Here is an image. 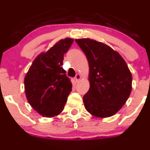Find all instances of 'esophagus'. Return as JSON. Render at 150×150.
Wrapping results in <instances>:
<instances>
[{
	"instance_id": "1",
	"label": "esophagus",
	"mask_w": 150,
	"mask_h": 150,
	"mask_svg": "<svg viewBox=\"0 0 150 150\" xmlns=\"http://www.w3.org/2000/svg\"><path fill=\"white\" fill-rule=\"evenodd\" d=\"M81 78H82L81 75L79 74H77L76 75V76H75L74 79H75L76 81V82H78V81H79V80L81 79Z\"/></svg>"
}]
</instances>
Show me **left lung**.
Returning <instances> with one entry per match:
<instances>
[{
  "mask_svg": "<svg viewBox=\"0 0 150 150\" xmlns=\"http://www.w3.org/2000/svg\"><path fill=\"white\" fill-rule=\"evenodd\" d=\"M89 63L90 89L83 97L84 107L97 117L115 115L132 90V74L122 56L109 46L90 39H76Z\"/></svg>",
  "mask_w": 150,
  "mask_h": 150,
  "instance_id": "8db88e82",
  "label": "left lung"
}]
</instances>
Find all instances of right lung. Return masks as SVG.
<instances>
[{
	"label": "right lung",
	"mask_w": 150,
	"mask_h": 150,
	"mask_svg": "<svg viewBox=\"0 0 150 150\" xmlns=\"http://www.w3.org/2000/svg\"><path fill=\"white\" fill-rule=\"evenodd\" d=\"M74 39L66 38L37 55L25 76V92L33 109L46 117L61 113L72 84L63 69L65 53Z\"/></svg>",
	"instance_id": "add662e5"
}]
</instances>
